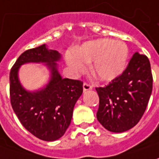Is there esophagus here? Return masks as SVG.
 I'll return each mask as SVG.
<instances>
[{
  "label": "esophagus",
  "mask_w": 159,
  "mask_h": 159,
  "mask_svg": "<svg viewBox=\"0 0 159 159\" xmlns=\"http://www.w3.org/2000/svg\"><path fill=\"white\" fill-rule=\"evenodd\" d=\"M92 89V86L89 85L88 83H84L83 84V91L86 92V91H89V90H91Z\"/></svg>",
  "instance_id": "1"
}]
</instances>
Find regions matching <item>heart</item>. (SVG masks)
<instances>
[{"mask_svg": "<svg viewBox=\"0 0 159 159\" xmlns=\"http://www.w3.org/2000/svg\"><path fill=\"white\" fill-rule=\"evenodd\" d=\"M128 60V48L121 41L99 39L85 43L75 54L67 56L66 61L71 71L80 75L86 72L93 63L92 73L102 81H111L125 70Z\"/></svg>", "mask_w": 159, "mask_h": 159, "instance_id": "heart-1", "label": "heart"}]
</instances>
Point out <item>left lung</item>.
<instances>
[{"label": "left lung", "instance_id": "left-lung-1", "mask_svg": "<svg viewBox=\"0 0 159 159\" xmlns=\"http://www.w3.org/2000/svg\"><path fill=\"white\" fill-rule=\"evenodd\" d=\"M152 74L148 57L134 54L123 73L104 88H96L99 108L96 118L113 133L125 132L137 124L152 92Z\"/></svg>", "mask_w": 159, "mask_h": 159}]
</instances>
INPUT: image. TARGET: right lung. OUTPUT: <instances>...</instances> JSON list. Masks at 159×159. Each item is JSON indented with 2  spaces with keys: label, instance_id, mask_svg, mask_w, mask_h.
I'll list each match as a JSON object with an SVG mask.
<instances>
[{
  "label": "right lung",
  "instance_id": "1",
  "mask_svg": "<svg viewBox=\"0 0 159 159\" xmlns=\"http://www.w3.org/2000/svg\"><path fill=\"white\" fill-rule=\"evenodd\" d=\"M61 54L46 44L21 54L9 72L10 102L24 127L34 136L53 142L64 134L72 118L73 108L82 95L83 83L64 79L57 69ZM28 62L44 63L50 70V80L44 88L29 91L21 85L18 71Z\"/></svg>",
  "mask_w": 159,
  "mask_h": 159
}]
</instances>
